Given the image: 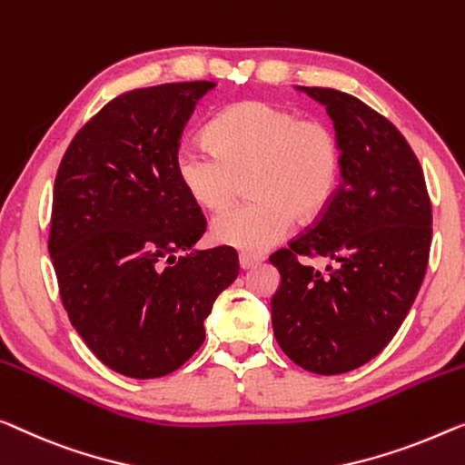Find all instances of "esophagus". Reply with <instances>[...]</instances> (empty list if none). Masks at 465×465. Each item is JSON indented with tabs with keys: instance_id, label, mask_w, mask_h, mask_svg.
Listing matches in <instances>:
<instances>
[{
	"instance_id": "1",
	"label": "esophagus",
	"mask_w": 465,
	"mask_h": 465,
	"mask_svg": "<svg viewBox=\"0 0 465 465\" xmlns=\"http://www.w3.org/2000/svg\"><path fill=\"white\" fill-rule=\"evenodd\" d=\"M262 261V256H259V254H248V252H242L240 254V267L244 269H251V267H254V265H259V262Z\"/></svg>"
}]
</instances>
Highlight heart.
I'll return each mask as SVG.
<instances>
[{"label":"heart","mask_w":465,"mask_h":465,"mask_svg":"<svg viewBox=\"0 0 465 465\" xmlns=\"http://www.w3.org/2000/svg\"><path fill=\"white\" fill-rule=\"evenodd\" d=\"M213 150L183 142L175 152L179 183L204 211H221L248 177L252 200L214 217L211 235L248 254L286 238L294 217L315 219L336 193L342 148L323 121H302L273 102L246 100L211 123Z\"/></svg>","instance_id":"1"}]
</instances>
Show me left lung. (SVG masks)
Listing matches in <instances>:
<instances>
[{"label": "left lung", "instance_id": "1", "mask_svg": "<svg viewBox=\"0 0 465 465\" xmlns=\"http://www.w3.org/2000/svg\"><path fill=\"white\" fill-rule=\"evenodd\" d=\"M323 104L342 148V182L313 227L273 252L277 344L302 370L336 376L392 341L424 282L432 204L424 171L394 124L355 95L299 87ZM299 255L335 261L328 274Z\"/></svg>", "mask_w": 465, "mask_h": 465}]
</instances>
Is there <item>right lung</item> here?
<instances>
[{"label":"right lung","instance_id":"1","mask_svg":"<svg viewBox=\"0 0 465 465\" xmlns=\"http://www.w3.org/2000/svg\"><path fill=\"white\" fill-rule=\"evenodd\" d=\"M213 87L119 95L73 137L55 175L47 248L62 304L89 351L123 376L179 370L240 272L230 246L193 251L206 219L175 171L185 123Z\"/></svg>","mask_w":465,"mask_h":465}]
</instances>
